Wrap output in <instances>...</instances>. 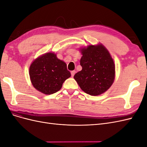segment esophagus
Returning a JSON list of instances; mask_svg holds the SVG:
<instances>
[{"mask_svg": "<svg viewBox=\"0 0 147 147\" xmlns=\"http://www.w3.org/2000/svg\"><path fill=\"white\" fill-rule=\"evenodd\" d=\"M75 73H76V72H75V70H72V72H71V75H72V77L74 76V75H75Z\"/></svg>", "mask_w": 147, "mask_h": 147, "instance_id": "obj_1", "label": "esophagus"}]
</instances>
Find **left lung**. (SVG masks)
<instances>
[{
	"instance_id": "obj_1",
	"label": "left lung",
	"mask_w": 147,
	"mask_h": 147,
	"mask_svg": "<svg viewBox=\"0 0 147 147\" xmlns=\"http://www.w3.org/2000/svg\"><path fill=\"white\" fill-rule=\"evenodd\" d=\"M82 70L74 75L82 90L91 96L107 91L115 77V66L110 53L102 44L81 48Z\"/></svg>"
}]
</instances>
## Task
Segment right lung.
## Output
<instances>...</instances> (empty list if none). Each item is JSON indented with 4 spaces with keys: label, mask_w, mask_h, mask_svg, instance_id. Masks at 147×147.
Instances as JSON below:
<instances>
[{
    "label": "right lung",
    "mask_w": 147,
    "mask_h": 147,
    "mask_svg": "<svg viewBox=\"0 0 147 147\" xmlns=\"http://www.w3.org/2000/svg\"><path fill=\"white\" fill-rule=\"evenodd\" d=\"M29 76L33 86L45 94L59 91L71 74L63 61L53 53H47L35 59L29 67Z\"/></svg>",
    "instance_id": "obj_1"
}]
</instances>
